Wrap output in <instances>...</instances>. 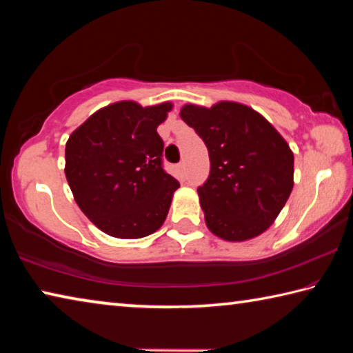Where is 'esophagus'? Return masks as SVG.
I'll return each mask as SVG.
<instances>
[{
    "label": "esophagus",
    "instance_id": "esophagus-1",
    "mask_svg": "<svg viewBox=\"0 0 353 353\" xmlns=\"http://www.w3.org/2000/svg\"><path fill=\"white\" fill-rule=\"evenodd\" d=\"M176 170H177V174H179V177H181V179H183V177H185V162H181V163H177V166H176Z\"/></svg>",
    "mask_w": 353,
    "mask_h": 353
}]
</instances>
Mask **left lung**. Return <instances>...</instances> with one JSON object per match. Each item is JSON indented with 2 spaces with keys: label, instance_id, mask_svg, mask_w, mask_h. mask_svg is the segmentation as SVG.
Segmentation results:
<instances>
[{
  "label": "left lung",
  "instance_id": "1",
  "mask_svg": "<svg viewBox=\"0 0 353 353\" xmlns=\"http://www.w3.org/2000/svg\"><path fill=\"white\" fill-rule=\"evenodd\" d=\"M181 118L205 143L210 174L198 187L207 227L227 241L265 232L288 201L294 155L282 135L248 105H185Z\"/></svg>",
  "mask_w": 353,
  "mask_h": 353
}]
</instances>
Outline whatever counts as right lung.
Returning <instances> with one entry per match:
<instances>
[{
	"mask_svg": "<svg viewBox=\"0 0 353 353\" xmlns=\"http://www.w3.org/2000/svg\"><path fill=\"white\" fill-rule=\"evenodd\" d=\"M171 104L123 101L77 128L65 146V176L83 214L117 238H143L163 224L181 187L163 168L157 126Z\"/></svg>",
	"mask_w": 353,
	"mask_h": 353,
	"instance_id": "right-lung-1",
	"label": "right lung"
}]
</instances>
